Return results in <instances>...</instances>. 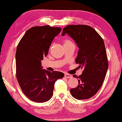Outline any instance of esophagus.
<instances>
[{"label": "esophagus", "instance_id": "34e87169", "mask_svg": "<svg viewBox=\"0 0 122 122\" xmlns=\"http://www.w3.org/2000/svg\"><path fill=\"white\" fill-rule=\"evenodd\" d=\"M64 77L67 78H71L72 77V76L71 75H70V74H65Z\"/></svg>", "mask_w": 122, "mask_h": 122}]
</instances>
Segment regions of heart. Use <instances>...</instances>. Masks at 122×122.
Segmentation results:
<instances>
[{
    "mask_svg": "<svg viewBox=\"0 0 122 122\" xmlns=\"http://www.w3.org/2000/svg\"><path fill=\"white\" fill-rule=\"evenodd\" d=\"M63 43H64V45H68L73 44L72 42L68 39H64L63 40Z\"/></svg>",
    "mask_w": 122,
    "mask_h": 122,
    "instance_id": "1",
    "label": "heart"
}]
</instances>
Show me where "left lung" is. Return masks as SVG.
<instances>
[{
	"label": "left lung",
	"instance_id": "8db88e82",
	"mask_svg": "<svg viewBox=\"0 0 122 122\" xmlns=\"http://www.w3.org/2000/svg\"><path fill=\"white\" fill-rule=\"evenodd\" d=\"M67 34L79 48L75 62L84 70L78 79V85L70 90L72 96L77 100L88 99L96 94L102 86L108 68L104 42L97 32L86 25H67L62 36Z\"/></svg>",
	"mask_w": 122,
	"mask_h": 122
}]
</instances>
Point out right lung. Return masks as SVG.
<instances>
[{"mask_svg": "<svg viewBox=\"0 0 122 122\" xmlns=\"http://www.w3.org/2000/svg\"><path fill=\"white\" fill-rule=\"evenodd\" d=\"M61 27L49 25L28 29L19 41L16 52V78L22 92L30 100L38 103L49 101L55 82L64 73L43 69L41 60L48 55L50 45Z\"/></svg>", "mask_w": 122, "mask_h": 122, "instance_id": "add662e5", "label": "right lung"}]
</instances>
